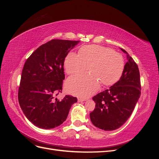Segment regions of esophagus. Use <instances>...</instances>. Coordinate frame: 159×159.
I'll list each match as a JSON object with an SVG mask.
<instances>
[{"instance_id": "obj_1", "label": "esophagus", "mask_w": 159, "mask_h": 159, "mask_svg": "<svg viewBox=\"0 0 159 159\" xmlns=\"http://www.w3.org/2000/svg\"><path fill=\"white\" fill-rule=\"evenodd\" d=\"M86 99H82V98H78V102H85Z\"/></svg>"}]
</instances>
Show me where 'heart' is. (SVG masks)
Here are the masks:
<instances>
[{
	"mask_svg": "<svg viewBox=\"0 0 159 159\" xmlns=\"http://www.w3.org/2000/svg\"><path fill=\"white\" fill-rule=\"evenodd\" d=\"M124 59L121 54L111 49L98 45L81 47L78 55L70 52L64 60L66 73L76 75L88 68L89 74L72 77L66 82L69 93L88 98L98 90L100 83L109 86L116 83L122 75Z\"/></svg>",
	"mask_w": 159,
	"mask_h": 159,
	"instance_id": "b5f03b06",
	"label": "heart"
}]
</instances>
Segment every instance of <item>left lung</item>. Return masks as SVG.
I'll return each instance as SVG.
<instances>
[{
    "instance_id": "8db88e82",
    "label": "left lung",
    "mask_w": 159,
    "mask_h": 159,
    "mask_svg": "<svg viewBox=\"0 0 159 159\" xmlns=\"http://www.w3.org/2000/svg\"><path fill=\"white\" fill-rule=\"evenodd\" d=\"M121 50L127 54L125 50ZM127 60L117 82L93 98L95 108L89 114L91 121L104 131H113L123 125L131 116L140 98L139 68L129 55Z\"/></svg>"
}]
</instances>
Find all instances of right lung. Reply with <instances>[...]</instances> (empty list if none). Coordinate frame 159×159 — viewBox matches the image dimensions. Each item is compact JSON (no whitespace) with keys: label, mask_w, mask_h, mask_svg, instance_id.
Segmentation results:
<instances>
[{"label":"right lung","mask_w":159,"mask_h":159,"mask_svg":"<svg viewBox=\"0 0 159 159\" xmlns=\"http://www.w3.org/2000/svg\"><path fill=\"white\" fill-rule=\"evenodd\" d=\"M79 42L52 40L38 48L26 61L18 102L24 114L35 126L44 129L60 126L78 101L70 95L61 100L55 97L61 93L65 57Z\"/></svg>","instance_id":"right-lung-1"}]
</instances>
